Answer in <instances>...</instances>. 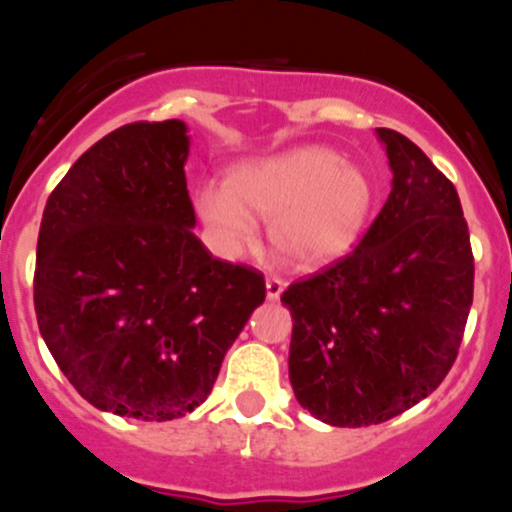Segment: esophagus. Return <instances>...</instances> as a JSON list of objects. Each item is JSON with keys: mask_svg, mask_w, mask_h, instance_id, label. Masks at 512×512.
<instances>
[{"mask_svg": "<svg viewBox=\"0 0 512 512\" xmlns=\"http://www.w3.org/2000/svg\"><path fill=\"white\" fill-rule=\"evenodd\" d=\"M283 288H286V281H283V278L268 276L266 278V296H268V301H278V298H281V293H283Z\"/></svg>", "mask_w": 512, "mask_h": 512, "instance_id": "1", "label": "esophagus"}]
</instances>
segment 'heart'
<instances>
[{"label":"heart","instance_id":"1","mask_svg":"<svg viewBox=\"0 0 512 512\" xmlns=\"http://www.w3.org/2000/svg\"><path fill=\"white\" fill-rule=\"evenodd\" d=\"M196 209L216 246L234 254L256 236V214L273 216L271 239L298 266H326L363 236L373 186L323 146H301L236 166L229 184L196 191Z\"/></svg>","mask_w":512,"mask_h":512}]
</instances>
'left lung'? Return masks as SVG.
Wrapping results in <instances>:
<instances>
[{
    "mask_svg": "<svg viewBox=\"0 0 512 512\" xmlns=\"http://www.w3.org/2000/svg\"><path fill=\"white\" fill-rule=\"evenodd\" d=\"M393 181L361 244L283 291L288 378L328 426L391 421L448 376L473 303V251L455 186L393 129H376Z\"/></svg>",
    "mask_w": 512,
    "mask_h": 512,
    "instance_id": "left-lung-1",
    "label": "left lung"
}]
</instances>
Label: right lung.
Returning <instances> with one entry per match:
<instances>
[{
  "label": "right lung",
  "mask_w": 512,
  "mask_h": 512,
  "mask_svg": "<svg viewBox=\"0 0 512 512\" xmlns=\"http://www.w3.org/2000/svg\"><path fill=\"white\" fill-rule=\"evenodd\" d=\"M184 121H136L84 151L44 206L34 311L99 411L174 421L206 401L266 283L191 229Z\"/></svg>",
  "instance_id": "1"
}]
</instances>
